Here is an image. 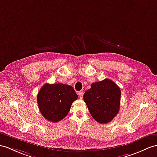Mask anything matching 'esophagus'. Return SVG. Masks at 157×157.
Masks as SVG:
<instances>
[{"label": "esophagus", "mask_w": 157, "mask_h": 157, "mask_svg": "<svg viewBox=\"0 0 157 157\" xmlns=\"http://www.w3.org/2000/svg\"><path fill=\"white\" fill-rule=\"evenodd\" d=\"M83 94H84L83 91H80V92H79V93H78V97H79L80 98H82V97H83Z\"/></svg>", "instance_id": "obj_1"}]
</instances>
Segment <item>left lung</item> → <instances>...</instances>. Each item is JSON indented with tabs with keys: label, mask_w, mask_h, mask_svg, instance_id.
Segmentation results:
<instances>
[{
	"label": "left lung",
	"mask_w": 157,
	"mask_h": 157,
	"mask_svg": "<svg viewBox=\"0 0 157 157\" xmlns=\"http://www.w3.org/2000/svg\"><path fill=\"white\" fill-rule=\"evenodd\" d=\"M121 92L116 83L108 78L93 82L83 99L94 119L101 124L111 121L120 109Z\"/></svg>",
	"instance_id": "obj_1"
}]
</instances>
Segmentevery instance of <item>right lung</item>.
<instances>
[{
    "mask_svg": "<svg viewBox=\"0 0 157 157\" xmlns=\"http://www.w3.org/2000/svg\"><path fill=\"white\" fill-rule=\"evenodd\" d=\"M78 98L72 86L64 84H45L37 95L40 111L48 121L56 123L65 117L72 103Z\"/></svg>",
    "mask_w": 157,
    "mask_h": 157,
    "instance_id": "1",
    "label": "right lung"
}]
</instances>
